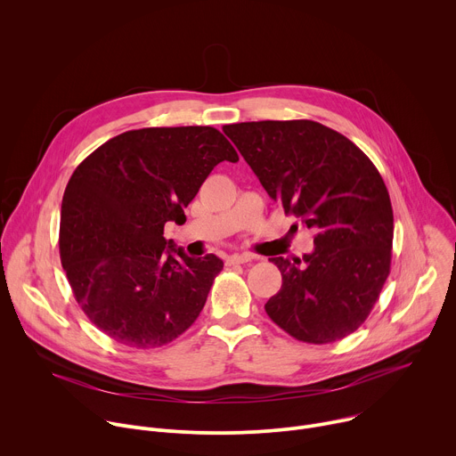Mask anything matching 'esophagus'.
Wrapping results in <instances>:
<instances>
[{"mask_svg": "<svg viewBox=\"0 0 456 456\" xmlns=\"http://www.w3.org/2000/svg\"><path fill=\"white\" fill-rule=\"evenodd\" d=\"M250 259H254L252 254H232L227 257L229 265H241V264H248Z\"/></svg>", "mask_w": 456, "mask_h": 456, "instance_id": "esophagus-1", "label": "esophagus"}]
</instances>
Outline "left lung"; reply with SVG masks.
I'll return each mask as SVG.
<instances>
[{"label":"left lung","mask_w":456,"mask_h":456,"mask_svg":"<svg viewBox=\"0 0 456 456\" xmlns=\"http://www.w3.org/2000/svg\"><path fill=\"white\" fill-rule=\"evenodd\" d=\"M285 215L314 231V252L273 257L283 285L269 317L303 343L327 345L355 332L389 276L394 209L373 162L345 135L314 120L224 126Z\"/></svg>","instance_id":"obj_1"}]
</instances>
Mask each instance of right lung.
<instances>
[{
    "instance_id": "obj_1",
    "label": "right lung",
    "mask_w": 456,
    "mask_h": 456,
    "mask_svg": "<svg viewBox=\"0 0 456 456\" xmlns=\"http://www.w3.org/2000/svg\"><path fill=\"white\" fill-rule=\"evenodd\" d=\"M224 160L238 153L216 127L178 126L120 134L76 167L61 204V264L86 317L113 341L159 348L200 315L224 262L185 256L164 225L185 222Z\"/></svg>"
}]
</instances>
